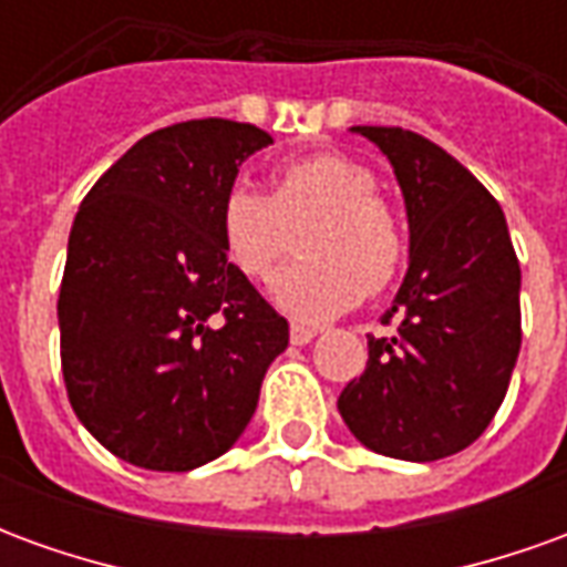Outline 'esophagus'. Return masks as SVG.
<instances>
[{"instance_id":"esophagus-1","label":"esophagus","mask_w":567,"mask_h":567,"mask_svg":"<svg viewBox=\"0 0 567 567\" xmlns=\"http://www.w3.org/2000/svg\"><path fill=\"white\" fill-rule=\"evenodd\" d=\"M316 328H307V324H291V343L295 346H307L316 340Z\"/></svg>"}]
</instances>
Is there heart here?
I'll list each match as a JSON object with an SVG mask.
<instances>
[{
    "label": "heart",
    "instance_id": "obj_1",
    "mask_svg": "<svg viewBox=\"0 0 567 567\" xmlns=\"http://www.w3.org/2000/svg\"><path fill=\"white\" fill-rule=\"evenodd\" d=\"M368 166L340 154H312L288 163L267 194L234 182L218 206V234L236 270L267 279L291 248L303 255L276 272L270 297L300 321H324L355 307L361 295H380L404 264V234L377 197Z\"/></svg>",
    "mask_w": 567,
    "mask_h": 567
}]
</instances>
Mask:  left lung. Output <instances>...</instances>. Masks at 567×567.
Here are the masks:
<instances>
[{"mask_svg":"<svg viewBox=\"0 0 567 567\" xmlns=\"http://www.w3.org/2000/svg\"><path fill=\"white\" fill-rule=\"evenodd\" d=\"M389 157L410 227V267L368 337V368L337 410L368 450L437 462L471 446L519 358V260L498 199L452 154L401 127H352Z\"/></svg>","mask_w":567,"mask_h":567,"instance_id":"8db88e82","label":"left lung"}]
</instances>
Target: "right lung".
Instances as JSON below:
<instances>
[{"instance_id": "obj_1", "label": "right lung", "mask_w": 567, "mask_h": 567, "mask_svg": "<svg viewBox=\"0 0 567 567\" xmlns=\"http://www.w3.org/2000/svg\"><path fill=\"white\" fill-rule=\"evenodd\" d=\"M224 117L148 133L91 187L56 300L69 404L105 450L194 471L234 446L288 321L227 260L218 206L255 151Z\"/></svg>"}]
</instances>
